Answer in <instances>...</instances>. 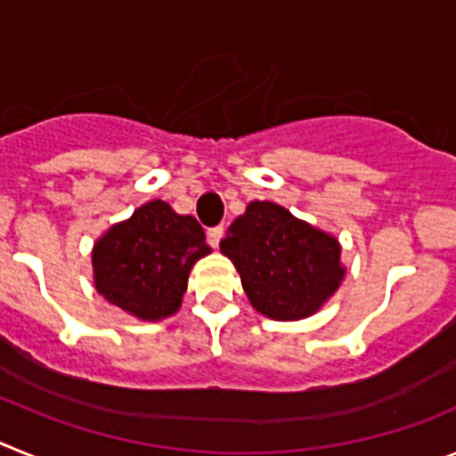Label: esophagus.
I'll list each match as a JSON object with an SVG mask.
<instances>
[{
    "label": "esophagus",
    "mask_w": 456,
    "mask_h": 456,
    "mask_svg": "<svg viewBox=\"0 0 456 456\" xmlns=\"http://www.w3.org/2000/svg\"><path fill=\"white\" fill-rule=\"evenodd\" d=\"M221 235H224V225H215V228H209L208 231V241L212 247H219Z\"/></svg>",
    "instance_id": "esophagus-1"
}]
</instances>
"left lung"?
<instances>
[{
    "mask_svg": "<svg viewBox=\"0 0 456 456\" xmlns=\"http://www.w3.org/2000/svg\"><path fill=\"white\" fill-rule=\"evenodd\" d=\"M219 247L240 272L253 308L272 320L313 315L345 276L336 237L269 200L248 205Z\"/></svg>",
    "mask_w": 456,
    "mask_h": 456,
    "instance_id": "8db88e82",
    "label": "left lung"
}]
</instances>
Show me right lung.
I'll return each mask as SVG.
<instances>
[{
    "mask_svg": "<svg viewBox=\"0 0 456 456\" xmlns=\"http://www.w3.org/2000/svg\"><path fill=\"white\" fill-rule=\"evenodd\" d=\"M208 253L199 221L151 200L95 244V288L130 315L162 320L180 308L191 265Z\"/></svg>",
    "mask_w": 456,
    "mask_h": 456,
    "instance_id": "1",
    "label": "right lung"
}]
</instances>
